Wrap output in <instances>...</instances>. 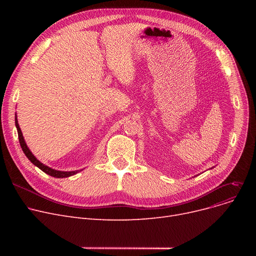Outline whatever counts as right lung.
<instances>
[{
    "label": "right lung",
    "mask_w": 256,
    "mask_h": 256,
    "mask_svg": "<svg viewBox=\"0 0 256 256\" xmlns=\"http://www.w3.org/2000/svg\"><path fill=\"white\" fill-rule=\"evenodd\" d=\"M16 128H18V140H20V147L22 150L24 152V154H26V156L28 158L31 162L37 166L40 170H42L44 173L48 174V176H52V178H68V176H74V174H76L78 172V170L76 171H59V170H55V169H52L48 166H46L44 164H42V162H39V160L33 156V154L30 152V150L28 148V146H26V142H24V139L22 137V132L20 130V128L18 126V118H16Z\"/></svg>",
    "instance_id": "obj_1"
}]
</instances>
